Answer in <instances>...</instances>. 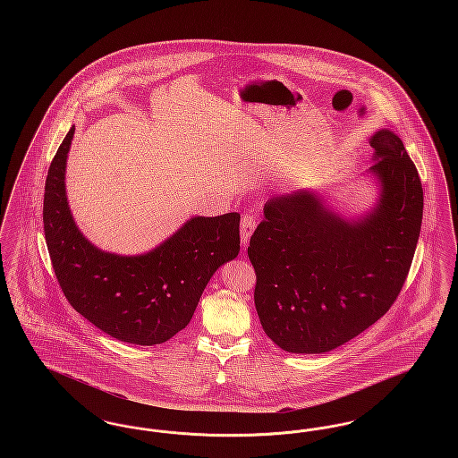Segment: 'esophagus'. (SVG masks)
Here are the masks:
<instances>
[{"label": "esophagus", "instance_id": "1", "mask_svg": "<svg viewBox=\"0 0 458 458\" xmlns=\"http://www.w3.org/2000/svg\"><path fill=\"white\" fill-rule=\"evenodd\" d=\"M256 225H258V219H256V216H252V215H245L242 218V223H240V237H242L243 247H247L250 235L256 230Z\"/></svg>", "mask_w": 458, "mask_h": 458}]
</instances>
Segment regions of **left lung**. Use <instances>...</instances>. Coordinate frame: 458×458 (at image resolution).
Masks as SVG:
<instances>
[{"instance_id": "1", "label": "left lung", "mask_w": 458, "mask_h": 458, "mask_svg": "<svg viewBox=\"0 0 458 458\" xmlns=\"http://www.w3.org/2000/svg\"><path fill=\"white\" fill-rule=\"evenodd\" d=\"M379 200L347 219L309 191L271 197L250 237L264 333L292 353H323L383 318L407 280L422 223V183L392 131L370 137Z\"/></svg>"}]
</instances>
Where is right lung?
<instances>
[{"label":"right lung","mask_w":458,"mask_h":458,"mask_svg":"<svg viewBox=\"0 0 458 458\" xmlns=\"http://www.w3.org/2000/svg\"><path fill=\"white\" fill-rule=\"evenodd\" d=\"M75 127L55 154L44 187V235L70 305L109 336L157 345L187 327L221 264L239 256L240 215L194 216L151 252L109 254L77 228L65 192L66 156Z\"/></svg>","instance_id":"1"}]
</instances>
